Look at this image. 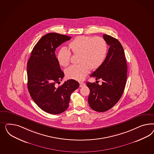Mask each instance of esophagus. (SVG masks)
I'll return each instance as SVG.
<instances>
[{
    "label": "esophagus",
    "mask_w": 154,
    "mask_h": 154,
    "mask_svg": "<svg viewBox=\"0 0 154 154\" xmlns=\"http://www.w3.org/2000/svg\"><path fill=\"white\" fill-rule=\"evenodd\" d=\"M85 86V84L84 82H80L79 83V86L81 88H82V87H84Z\"/></svg>",
    "instance_id": "1"
}]
</instances>
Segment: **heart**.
Masks as SVG:
<instances>
[{"mask_svg":"<svg viewBox=\"0 0 154 154\" xmlns=\"http://www.w3.org/2000/svg\"><path fill=\"white\" fill-rule=\"evenodd\" d=\"M69 47L74 54H80L79 63L72 65L65 70L66 77L69 79L82 81L88 75L91 69H97L102 65L107 53V43L104 38L81 35L69 43ZM71 52L65 47H61L57 54L59 65L69 64Z\"/></svg>","mask_w":154,"mask_h":154,"instance_id":"1","label":"heart"}]
</instances>
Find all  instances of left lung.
<instances>
[{
    "label": "left lung",
    "mask_w": 154,
    "mask_h": 154,
    "mask_svg": "<svg viewBox=\"0 0 154 154\" xmlns=\"http://www.w3.org/2000/svg\"><path fill=\"white\" fill-rule=\"evenodd\" d=\"M103 38L109 46L107 55L97 70L90 75L102 79V84L88 82L90 89V107L97 112H105L113 107L121 98L127 79V64L125 53L120 42L111 36L104 34Z\"/></svg>",
    "instance_id": "1"
}]
</instances>
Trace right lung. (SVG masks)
<instances>
[{
  "mask_svg": "<svg viewBox=\"0 0 154 154\" xmlns=\"http://www.w3.org/2000/svg\"><path fill=\"white\" fill-rule=\"evenodd\" d=\"M71 37L58 33L43 36L34 47L27 64L28 89L39 107L50 114H59L69 107L70 97L79 84L69 79L59 86L64 74L55 56L57 47Z\"/></svg>",
  "mask_w": 154,
  "mask_h": 154,
  "instance_id": "1",
  "label": "right lung"
}]
</instances>
